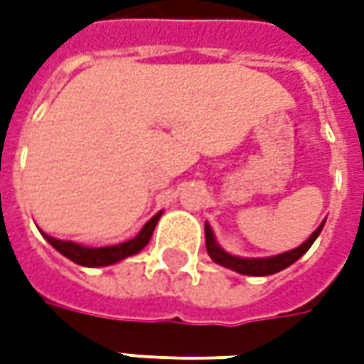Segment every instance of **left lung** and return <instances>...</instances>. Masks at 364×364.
Returning a JSON list of instances; mask_svg holds the SVG:
<instances>
[{
  "mask_svg": "<svg viewBox=\"0 0 364 364\" xmlns=\"http://www.w3.org/2000/svg\"><path fill=\"white\" fill-rule=\"evenodd\" d=\"M326 223V220H324ZM324 223L316 229L312 235H310V239L308 241H304L300 247H296V249H291V251H286V253H279V255H273V257H251V259H245V257H235L231 253H227L220 245L217 243V239H215V235H213V229H210V225L206 223L204 225V237H206V251H208V255L210 259L218 263V265H223V267H229L232 272L241 273V275H273V273L282 272V269H286L289 267L291 263H296L298 259L312 247L316 239H318V235L322 231V227H324Z\"/></svg>",
  "mask_w": 364,
  "mask_h": 364,
  "instance_id": "left-lung-1",
  "label": "left lung"
}]
</instances>
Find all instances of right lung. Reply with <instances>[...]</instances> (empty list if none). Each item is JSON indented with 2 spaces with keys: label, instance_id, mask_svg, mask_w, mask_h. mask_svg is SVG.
<instances>
[{
  "label": "right lung",
  "instance_id": "1",
  "mask_svg": "<svg viewBox=\"0 0 364 364\" xmlns=\"http://www.w3.org/2000/svg\"><path fill=\"white\" fill-rule=\"evenodd\" d=\"M160 217L161 213H158L156 217L149 218L146 225H144V229L137 232L133 239L125 241V243L111 245V247H85V245L73 243V241H60V239H54V237H50L46 232H40L44 235V239L58 253H63L64 257H68L70 261L78 263V265H85V267H105V265H113V263H117L121 259L139 253L149 243V239L154 235V229H156Z\"/></svg>",
  "mask_w": 364,
  "mask_h": 364
}]
</instances>
